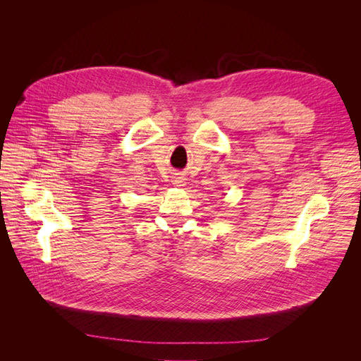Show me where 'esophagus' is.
Returning <instances> with one entry per match:
<instances>
[{
  "mask_svg": "<svg viewBox=\"0 0 361 361\" xmlns=\"http://www.w3.org/2000/svg\"><path fill=\"white\" fill-rule=\"evenodd\" d=\"M183 182H185V179H183V178H176V180H174V183H176L178 187H182Z\"/></svg>",
  "mask_w": 361,
  "mask_h": 361,
  "instance_id": "34e87169",
  "label": "esophagus"
}]
</instances>
